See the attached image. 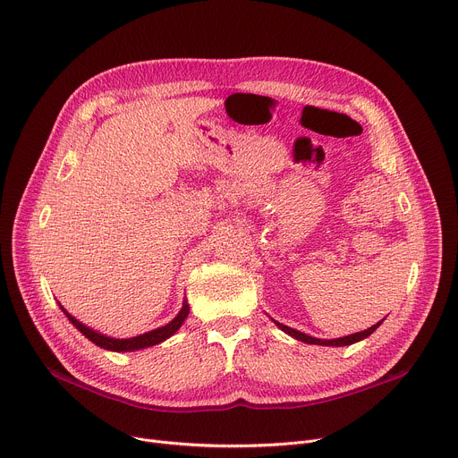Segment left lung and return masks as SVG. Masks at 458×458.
<instances>
[{
	"mask_svg": "<svg viewBox=\"0 0 458 458\" xmlns=\"http://www.w3.org/2000/svg\"><path fill=\"white\" fill-rule=\"evenodd\" d=\"M382 322H384V318H382L378 324H375V326L368 327L366 331L354 333V335H347V336H344V338L322 340V338L310 336V335H306V333H300V331H296V329H293V327H287V326H284V324H280V322H276V320H275V324H276L284 333H287L289 336H293V338H296V340H300V342H306V344H317V345H338V347H342V345H351V344H354V342H360V340L368 338L373 331H377V327H378Z\"/></svg>",
	"mask_w": 458,
	"mask_h": 458,
	"instance_id": "1",
	"label": "left lung"
}]
</instances>
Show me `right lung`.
<instances>
[{"label": "right lung", "mask_w": 458, "mask_h": 458, "mask_svg": "<svg viewBox=\"0 0 458 458\" xmlns=\"http://www.w3.org/2000/svg\"><path fill=\"white\" fill-rule=\"evenodd\" d=\"M60 308H62V306H60ZM62 311H64L65 317L71 320V324H72L85 338H89L92 344H96L98 347H104V349H109V351H116V352H125V351H136V349L157 345V344L167 340L169 336H173V335L180 329V326L183 324V320H185L187 315H189V303L183 301V306H182L180 313H178L169 324H165V326H162V327H158V329H152V331H148V333H143V335H140V336H132V338H111V336H106V335H101V333H98V331H94V329L83 326L80 320H76L72 315H69L64 308H62Z\"/></svg>", "instance_id": "obj_1"}]
</instances>
